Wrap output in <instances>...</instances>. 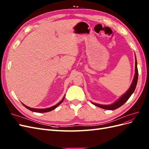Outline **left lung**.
<instances>
[{
    "label": "left lung",
    "mask_w": 149,
    "mask_h": 149,
    "mask_svg": "<svg viewBox=\"0 0 149 149\" xmlns=\"http://www.w3.org/2000/svg\"><path fill=\"white\" fill-rule=\"evenodd\" d=\"M137 60H136V57H135V75H134L133 81L132 82V84L130 88H129V90L127 91L124 95L121 96L116 102H115L113 103L112 104H110V105H101V104H95L93 102H92V103L93 104H94L95 105L97 106V107H100L102 109H107V110H112L117 109L118 107H121L122 105H124L126 102L128 100V99L130 98V97L132 95V94L134 93L136 86H137V80H138V69H137Z\"/></svg>",
    "instance_id": "8db88e82"
}]
</instances>
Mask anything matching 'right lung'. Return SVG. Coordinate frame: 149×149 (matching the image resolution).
I'll list each match as a JSON object with an SVG mask.
<instances>
[{
  "instance_id": "obj_1",
  "label": "right lung",
  "mask_w": 149,
  "mask_h": 149,
  "mask_svg": "<svg viewBox=\"0 0 149 149\" xmlns=\"http://www.w3.org/2000/svg\"><path fill=\"white\" fill-rule=\"evenodd\" d=\"M64 97H63V99L60 102H59L58 104H57L56 105L52 106V107H49V108H46V109H33V108H31V107H27V106L24 105V104H23V105L25 107H26L27 109H29V110H31V111H32V112H38V113L48 112L51 111V110L55 109L57 107H58V106L60 105L62 102L63 101V100H64V99H65Z\"/></svg>"
}]
</instances>
